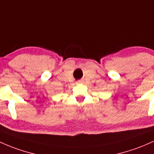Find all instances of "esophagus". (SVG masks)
<instances>
[{"label": "esophagus", "mask_w": 154, "mask_h": 154, "mask_svg": "<svg viewBox=\"0 0 154 154\" xmlns=\"http://www.w3.org/2000/svg\"><path fill=\"white\" fill-rule=\"evenodd\" d=\"M77 83H82V80H77Z\"/></svg>", "instance_id": "obj_1"}]
</instances>
